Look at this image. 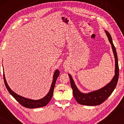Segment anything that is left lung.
<instances>
[{"label":"left lung","instance_id":"left-lung-1","mask_svg":"<svg viewBox=\"0 0 124 124\" xmlns=\"http://www.w3.org/2000/svg\"><path fill=\"white\" fill-rule=\"evenodd\" d=\"M106 33L109 41L111 44L112 48L113 54H114L115 58V75L111 82L106 86H105L104 87L101 88L98 90L88 93V94H84L78 90L72 76L69 74L68 75L69 78H70V85L73 90V96L75 98L76 101L80 104L93 106L101 104L112 93L116 87L117 84L118 76H119V68H118V64L117 55L116 48L113 43L111 35L107 30H106Z\"/></svg>","mask_w":124,"mask_h":124}]
</instances>
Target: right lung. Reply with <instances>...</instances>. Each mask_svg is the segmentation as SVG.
<instances>
[{
  "instance_id": "obj_1",
  "label": "right lung",
  "mask_w": 124,
  "mask_h": 124,
  "mask_svg": "<svg viewBox=\"0 0 124 124\" xmlns=\"http://www.w3.org/2000/svg\"><path fill=\"white\" fill-rule=\"evenodd\" d=\"M60 72H59V70H56L54 73V77H53V81H52V83L51 86V89L49 91L48 94L47 95L45 96L43 98L39 100H31L29 99H27V98H23V96H21L18 95L16 93L13 92L12 90L10 89L9 86H8L7 83L6 82V78H5L4 74L3 73V78H4V81L5 85L7 89L8 92L10 93V94L20 103L21 106L23 107H25L26 108H39L42 107H45L49 103V101H51L52 95H53L54 93V87H55L56 81L59 76Z\"/></svg>"
}]
</instances>
